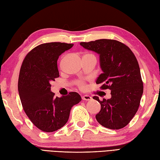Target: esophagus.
<instances>
[{
	"label": "esophagus",
	"mask_w": 160,
	"mask_h": 160,
	"mask_svg": "<svg viewBox=\"0 0 160 160\" xmlns=\"http://www.w3.org/2000/svg\"><path fill=\"white\" fill-rule=\"evenodd\" d=\"M82 98L84 101H91L92 99V97L89 95H84L82 96Z\"/></svg>",
	"instance_id": "esophagus-1"
}]
</instances>
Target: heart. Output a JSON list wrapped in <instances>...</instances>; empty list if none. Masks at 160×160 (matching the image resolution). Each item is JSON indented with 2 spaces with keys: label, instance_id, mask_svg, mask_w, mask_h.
<instances>
[{
  "label": "heart",
  "instance_id": "obj_1",
  "mask_svg": "<svg viewBox=\"0 0 160 160\" xmlns=\"http://www.w3.org/2000/svg\"><path fill=\"white\" fill-rule=\"evenodd\" d=\"M95 58L94 55H92V54H90V53H86V54L83 56V58ZM78 84H79V85H80L81 87H83V84H82V82H81V81H79V82H78Z\"/></svg>",
  "mask_w": 160,
  "mask_h": 160
}]
</instances>
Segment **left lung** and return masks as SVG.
<instances>
[{"instance_id": "8db88e82", "label": "left lung", "mask_w": 160, "mask_h": 160, "mask_svg": "<svg viewBox=\"0 0 160 160\" xmlns=\"http://www.w3.org/2000/svg\"><path fill=\"white\" fill-rule=\"evenodd\" d=\"M85 49L98 53L102 73L96 84L101 89L111 90L112 97L93 98L101 105L96 115L97 121L109 129L118 130L130 123L138 110L143 87L138 62L132 51L124 43L113 39H98L81 42Z\"/></svg>"}]
</instances>
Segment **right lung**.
<instances>
[{"mask_svg": "<svg viewBox=\"0 0 160 160\" xmlns=\"http://www.w3.org/2000/svg\"><path fill=\"white\" fill-rule=\"evenodd\" d=\"M72 43L51 42L37 46L28 52L21 65L18 90L23 108L39 130L52 132L67 123L73 105L82 98L76 92L55 97L52 81L59 76V56L73 47Z\"/></svg>", "mask_w": 160, "mask_h": 160, "instance_id": "add662e5", "label": "right lung"}]
</instances>
